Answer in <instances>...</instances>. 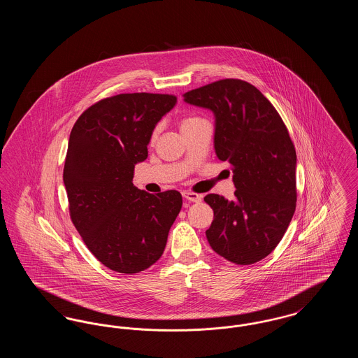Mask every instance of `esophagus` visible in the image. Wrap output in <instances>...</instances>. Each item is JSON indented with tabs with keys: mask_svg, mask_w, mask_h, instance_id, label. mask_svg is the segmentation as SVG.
Wrapping results in <instances>:
<instances>
[{
	"mask_svg": "<svg viewBox=\"0 0 358 358\" xmlns=\"http://www.w3.org/2000/svg\"><path fill=\"white\" fill-rule=\"evenodd\" d=\"M182 196L187 199V201H190V203H200L201 199H203L201 194L194 193V192H190V190L182 192Z\"/></svg>",
	"mask_w": 358,
	"mask_h": 358,
	"instance_id": "34e87169",
	"label": "esophagus"
}]
</instances>
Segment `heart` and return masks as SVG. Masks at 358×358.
<instances>
[{
    "label": "heart",
    "mask_w": 358,
    "mask_h": 358,
    "mask_svg": "<svg viewBox=\"0 0 358 358\" xmlns=\"http://www.w3.org/2000/svg\"><path fill=\"white\" fill-rule=\"evenodd\" d=\"M199 120H201V118H199V117H187V118H182V120H180V129H181V131H184L185 129L187 127H190L193 123H196V122H199ZM154 136H155V131H154Z\"/></svg>",
    "instance_id": "heart-1"
}]
</instances>
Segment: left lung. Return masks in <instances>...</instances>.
I'll return each instance as SVG.
<instances>
[{"instance_id":"left-lung-1","label":"left lung","mask_w":358,"mask_h":358,"mask_svg":"<svg viewBox=\"0 0 358 358\" xmlns=\"http://www.w3.org/2000/svg\"><path fill=\"white\" fill-rule=\"evenodd\" d=\"M184 101L216 117L215 149L234 173L235 199L208 194L213 222L205 232L212 250L235 264L270 255L296 206V153L289 130L255 85L222 79L187 91Z\"/></svg>"}]
</instances>
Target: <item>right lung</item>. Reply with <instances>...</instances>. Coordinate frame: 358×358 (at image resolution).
<instances>
[{
    "mask_svg": "<svg viewBox=\"0 0 358 358\" xmlns=\"http://www.w3.org/2000/svg\"><path fill=\"white\" fill-rule=\"evenodd\" d=\"M176 102L169 94L108 96L71 130L63 171L69 216L87 248L113 271L141 273L154 264L181 210L180 192L150 194L133 184L157 122Z\"/></svg>",
    "mask_w": 358,
    "mask_h": 358,
    "instance_id": "add662e5",
    "label": "right lung"
}]
</instances>
